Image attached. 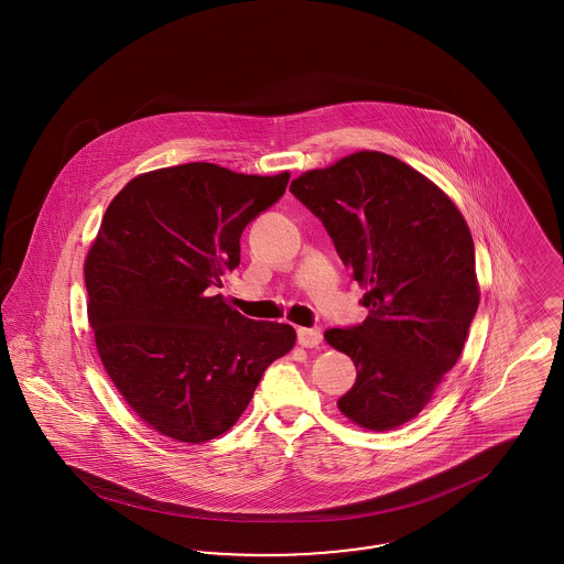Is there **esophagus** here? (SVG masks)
I'll list each match as a JSON object with an SVG mask.
<instances>
[{
	"label": "esophagus",
	"mask_w": 564,
	"mask_h": 564,
	"mask_svg": "<svg viewBox=\"0 0 564 564\" xmlns=\"http://www.w3.org/2000/svg\"><path fill=\"white\" fill-rule=\"evenodd\" d=\"M297 343L302 347H318L323 343V333L321 328H297Z\"/></svg>",
	"instance_id": "34e87169"
}]
</instances>
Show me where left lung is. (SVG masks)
<instances>
[{
	"instance_id": "left-lung-1",
	"label": "left lung",
	"mask_w": 564,
	"mask_h": 564,
	"mask_svg": "<svg viewBox=\"0 0 564 564\" xmlns=\"http://www.w3.org/2000/svg\"><path fill=\"white\" fill-rule=\"evenodd\" d=\"M290 189L366 290V321L325 333L358 370L337 408L366 430L399 427L426 408L462 356L479 304L471 231L434 182L378 151L306 171Z\"/></svg>"
}]
</instances>
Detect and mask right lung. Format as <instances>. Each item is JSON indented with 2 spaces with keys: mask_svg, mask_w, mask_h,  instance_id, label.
I'll return each instance as SVG.
<instances>
[{
  "mask_svg": "<svg viewBox=\"0 0 564 564\" xmlns=\"http://www.w3.org/2000/svg\"><path fill=\"white\" fill-rule=\"evenodd\" d=\"M288 182L290 171L186 163L140 173L107 206L85 260L88 323L105 372L154 432L221 436L295 345L293 326L243 318L208 291L238 267L241 231Z\"/></svg>",
  "mask_w": 564,
  "mask_h": 564,
  "instance_id": "1",
  "label": "right lung"
}]
</instances>
